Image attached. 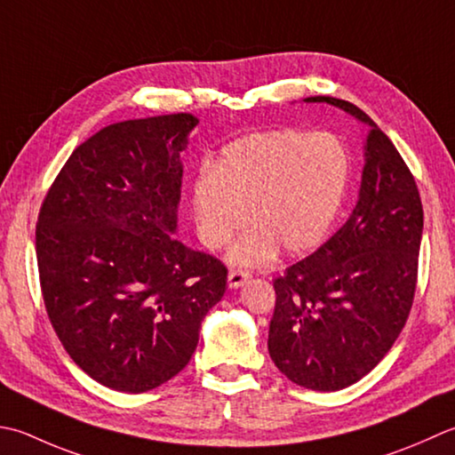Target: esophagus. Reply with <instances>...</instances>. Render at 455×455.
Segmentation results:
<instances>
[{
    "label": "esophagus",
    "mask_w": 455,
    "mask_h": 455,
    "mask_svg": "<svg viewBox=\"0 0 455 455\" xmlns=\"http://www.w3.org/2000/svg\"><path fill=\"white\" fill-rule=\"evenodd\" d=\"M248 278H251V272H246V270H230L228 272V286L230 288H240Z\"/></svg>",
    "instance_id": "obj_1"
}]
</instances>
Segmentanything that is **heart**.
Returning a JSON list of instances; mask_svg holds the SVG:
<instances>
[{
  "instance_id": "heart-1",
  "label": "heart",
  "mask_w": 455,
  "mask_h": 455,
  "mask_svg": "<svg viewBox=\"0 0 455 455\" xmlns=\"http://www.w3.org/2000/svg\"><path fill=\"white\" fill-rule=\"evenodd\" d=\"M349 172L345 144L329 132L280 128L238 138L193 183L197 236L209 251H220L251 220L254 227L230 248L233 264L264 266L278 248L306 254L331 228Z\"/></svg>"
}]
</instances>
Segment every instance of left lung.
Masks as SVG:
<instances>
[{"instance_id": "left-lung-1", "label": "left lung", "mask_w": 455, "mask_h": 455, "mask_svg": "<svg viewBox=\"0 0 455 455\" xmlns=\"http://www.w3.org/2000/svg\"><path fill=\"white\" fill-rule=\"evenodd\" d=\"M327 102L369 124L357 207L337 233L274 280L268 351L291 382L341 390L390 351L411 315L424 211L393 141L357 106Z\"/></svg>"}]
</instances>
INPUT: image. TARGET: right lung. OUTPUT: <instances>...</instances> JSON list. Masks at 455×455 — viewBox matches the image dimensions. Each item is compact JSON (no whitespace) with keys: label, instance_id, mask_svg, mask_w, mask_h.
<instances>
[{"label":"right lung","instance_id":"add662e5","mask_svg":"<svg viewBox=\"0 0 455 455\" xmlns=\"http://www.w3.org/2000/svg\"><path fill=\"white\" fill-rule=\"evenodd\" d=\"M191 114L118 122L80 144L44 195L35 248L59 341L120 393H146L185 369L227 266L191 251L177 227Z\"/></svg>","mask_w":455,"mask_h":455}]
</instances>
